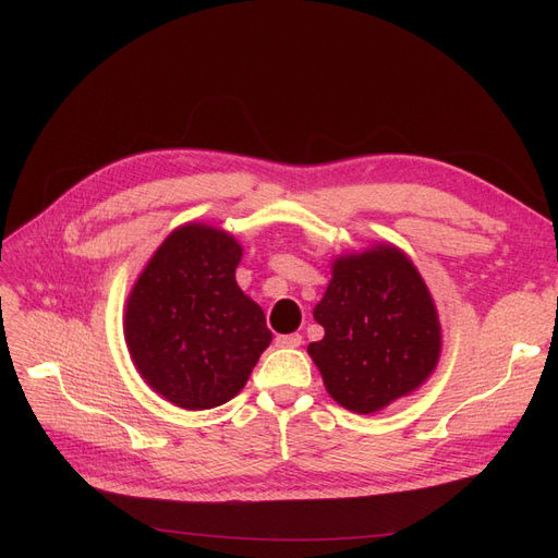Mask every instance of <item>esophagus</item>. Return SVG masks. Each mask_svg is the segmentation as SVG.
<instances>
[{
	"label": "esophagus",
	"mask_w": 558,
	"mask_h": 558,
	"mask_svg": "<svg viewBox=\"0 0 558 558\" xmlns=\"http://www.w3.org/2000/svg\"><path fill=\"white\" fill-rule=\"evenodd\" d=\"M302 344V335L300 332H291V335H277V347L281 349H295Z\"/></svg>",
	"instance_id": "1"
}]
</instances>
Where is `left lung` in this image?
I'll use <instances>...</instances> for the list:
<instances>
[{
    "mask_svg": "<svg viewBox=\"0 0 558 558\" xmlns=\"http://www.w3.org/2000/svg\"><path fill=\"white\" fill-rule=\"evenodd\" d=\"M324 340L307 347L335 402L373 414L410 396L437 365L442 330L428 286L391 244L347 253L314 307Z\"/></svg>",
    "mask_w": 558,
    "mask_h": 558,
    "instance_id": "left-lung-1",
    "label": "left lung"
}]
</instances>
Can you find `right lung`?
<instances>
[{"label": "right lung", "instance_id": "obj_1", "mask_svg": "<svg viewBox=\"0 0 558 558\" xmlns=\"http://www.w3.org/2000/svg\"><path fill=\"white\" fill-rule=\"evenodd\" d=\"M242 246L226 230L185 223L167 238L125 305V342L142 379L183 410L238 396L272 342L263 310L242 293Z\"/></svg>", "mask_w": 558, "mask_h": 558}]
</instances>
